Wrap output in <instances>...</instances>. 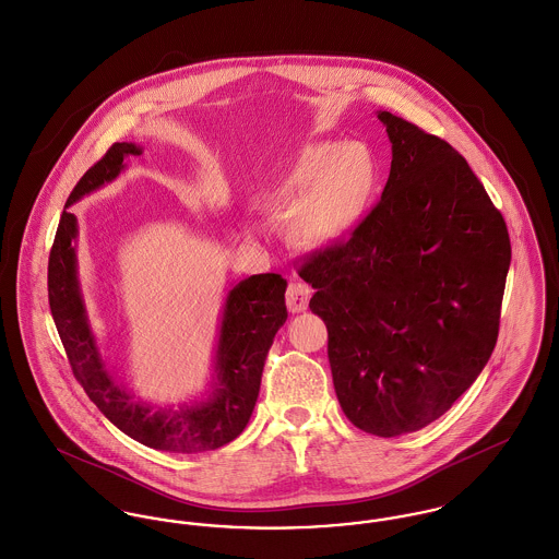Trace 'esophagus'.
I'll return each mask as SVG.
<instances>
[{"mask_svg": "<svg viewBox=\"0 0 559 559\" xmlns=\"http://www.w3.org/2000/svg\"><path fill=\"white\" fill-rule=\"evenodd\" d=\"M309 295H311V290H309V286H307V284L299 282V280L290 282V286H288V290H286V305H288V311H293V313L305 311V309H307V305H309Z\"/></svg>", "mask_w": 559, "mask_h": 559, "instance_id": "1", "label": "esophagus"}]
</instances>
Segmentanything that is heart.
<instances>
[{"label":"heart","instance_id":"heart-1","mask_svg":"<svg viewBox=\"0 0 559 559\" xmlns=\"http://www.w3.org/2000/svg\"><path fill=\"white\" fill-rule=\"evenodd\" d=\"M378 181V162L365 145L313 143L277 181L273 206L293 217V233L304 243L333 246L362 222Z\"/></svg>","mask_w":559,"mask_h":559}]
</instances>
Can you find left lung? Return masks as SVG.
Returning a JSON list of instances; mask_svg holds the SVG:
<instances>
[{"label": "left lung", "mask_w": 559, "mask_h": 559, "mask_svg": "<svg viewBox=\"0 0 559 559\" xmlns=\"http://www.w3.org/2000/svg\"><path fill=\"white\" fill-rule=\"evenodd\" d=\"M391 141L380 203L299 275L329 331L335 393L373 436L412 433L457 402L498 342L510 266L502 213L447 141L378 110Z\"/></svg>", "instance_id": "left-lung-1"}]
</instances>
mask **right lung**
Masks as SVG:
<instances>
[{
    "mask_svg": "<svg viewBox=\"0 0 559 559\" xmlns=\"http://www.w3.org/2000/svg\"><path fill=\"white\" fill-rule=\"evenodd\" d=\"M136 143H115L76 183L63 206L49 255V305L74 378L102 414L132 440L168 453H201L233 442L254 412L264 358L286 322V286L277 273L235 284L222 311L213 376L203 400L177 407L134 402L102 360L92 331L76 260V215L68 206L100 190L126 170V157L141 155Z\"/></svg>",
    "mask_w": 559,
    "mask_h": 559,
    "instance_id": "add662e5",
    "label": "right lung"
}]
</instances>
